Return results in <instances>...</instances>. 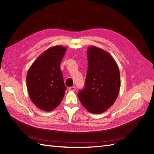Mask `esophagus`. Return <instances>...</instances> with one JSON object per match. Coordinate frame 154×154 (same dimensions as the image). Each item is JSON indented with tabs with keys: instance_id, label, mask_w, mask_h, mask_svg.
<instances>
[{
	"instance_id": "1",
	"label": "esophagus",
	"mask_w": 154,
	"mask_h": 154,
	"mask_svg": "<svg viewBox=\"0 0 154 154\" xmlns=\"http://www.w3.org/2000/svg\"><path fill=\"white\" fill-rule=\"evenodd\" d=\"M68 88H69V91H75V89H76V87H74V86H72V87H69Z\"/></svg>"
}]
</instances>
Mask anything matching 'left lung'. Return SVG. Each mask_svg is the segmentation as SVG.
Segmentation results:
<instances>
[{"mask_svg":"<svg viewBox=\"0 0 154 154\" xmlns=\"http://www.w3.org/2000/svg\"><path fill=\"white\" fill-rule=\"evenodd\" d=\"M87 59L85 85L78 91V96L88 112L100 114L110 108L118 96L119 68L108 53L96 47L88 48Z\"/></svg>","mask_w":154,"mask_h":154,"instance_id":"1","label":"left lung"}]
</instances>
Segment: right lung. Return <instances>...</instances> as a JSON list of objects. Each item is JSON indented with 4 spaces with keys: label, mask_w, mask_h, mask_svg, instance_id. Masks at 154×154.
Masks as SVG:
<instances>
[{
    "label": "right lung",
    "mask_w": 154,
    "mask_h": 154,
    "mask_svg": "<svg viewBox=\"0 0 154 154\" xmlns=\"http://www.w3.org/2000/svg\"><path fill=\"white\" fill-rule=\"evenodd\" d=\"M66 48H49L36 60L27 74V91L31 101L41 110L51 111L61 103L67 87L60 63Z\"/></svg>",
    "instance_id": "right-lung-1"
}]
</instances>
